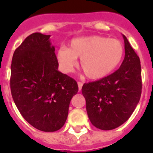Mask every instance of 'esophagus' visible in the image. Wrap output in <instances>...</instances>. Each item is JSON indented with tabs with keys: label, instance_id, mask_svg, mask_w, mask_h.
I'll list each match as a JSON object with an SVG mask.
<instances>
[{
	"label": "esophagus",
	"instance_id": "34e87169",
	"mask_svg": "<svg viewBox=\"0 0 153 153\" xmlns=\"http://www.w3.org/2000/svg\"><path fill=\"white\" fill-rule=\"evenodd\" d=\"M78 87H79V90L82 89V87H83V83H81V82H78Z\"/></svg>",
	"mask_w": 153,
	"mask_h": 153
}]
</instances>
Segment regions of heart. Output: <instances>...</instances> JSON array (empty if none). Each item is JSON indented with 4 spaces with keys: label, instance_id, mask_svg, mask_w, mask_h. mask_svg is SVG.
Wrapping results in <instances>:
<instances>
[{
    "label": "heart",
    "instance_id": "1",
    "mask_svg": "<svg viewBox=\"0 0 153 153\" xmlns=\"http://www.w3.org/2000/svg\"><path fill=\"white\" fill-rule=\"evenodd\" d=\"M124 54V47L117 39L102 36H87L74 38L69 47H60L56 58L60 69L70 73L78 65L86 76L99 79L107 76L118 65Z\"/></svg>",
    "mask_w": 153,
    "mask_h": 153
}]
</instances>
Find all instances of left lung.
<instances>
[{
	"label": "left lung",
	"instance_id": "8db88e82",
	"mask_svg": "<svg viewBox=\"0 0 153 153\" xmlns=\"http://www.w3.org/2000/svg\"><path fill=\"white\" fill-rule=\"evenodd\" d=\"M123 38L125 55L120 67L82 88L90 121L102 130L114 129L127 121L141 97L140 60L125 35Z\"/></svg>",
	"mask_w": 153,
	"mask_h": 153
}]
</instances>
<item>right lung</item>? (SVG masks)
Wrapping results in <instances>:
<instances>
[{
  "label": "right lung",
  "mask_w": 153,
  "mask_h": 153,
  "mask_svg": "<svg viewBox=\"0 0 153 153\" xmlns=\"http://www.w3.org/2000/svg\"><path fill=\"white\" fill-rule=\"evenodd\" d=\"M50 37L34 33L25 38L14 52L10 75L12 97L19 112L44 132L62 128L79 91L76 81L58 70Z\"/></svg>",
  "instance_id": "add662e5"
}]
</instances>
